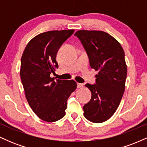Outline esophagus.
<instances>
[{
  "instance_id": "34e87169",
  "label": "esophagus",
  "mask_w": 147,
  "mask_h": 147,
  "mask_svg": "<svg viewBox=\"0 0 147 147\" xmlns=\"http://www.w3.org/2000/svg\"><path fill=\"white\" fill-rule=\"evenodd\" d=\"M83 87V84H80V83H77V88H80Z\"/></svg>"
}]
</instances>
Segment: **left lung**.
I'll list each match as a JSON object with an SVG mask.
<instances>
[{
	"label": "left lung",
	"mask_w": 147,
	"mask_h": 147,
	"mask_svg": "<svg viewBox=\"0 0 147 147\" xmlns=\"http://www.w3.org/2000/svg\"><path fill=\"white\" fill-rule=\"evenodd\" d=\"M82 41L90 65L95 71L96 84H86L92 97L84 106L88 120L102 123L112 117L125 90L127 66L122 45L109 34L99 30H78L75 34Z\"/></svg>",
	"instance_id": "1"
}]
</instances>
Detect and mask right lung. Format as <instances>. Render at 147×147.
Listing matches in <instances>:
<instances>
[{
	"mask_svg": "<svg viewBox=\"0 0 147 147\" xmlns=\"http://www.w3.org/2000/svg\"><path fill=\"white\" fill-rule=\"evenodd\" d=\"M74 32L52 30L39 34L30 40L22 55L20 75L25 97L34 113L45 122H56L65 115L67 99L77 88L74 80L55 81L50 77L59 67V48Z\"/></svg>",
	"mask_w": 147,
	"mask_h": 147,
	"instance_id": "obj_1",
	"label": "right lung"
}]
</instances>
